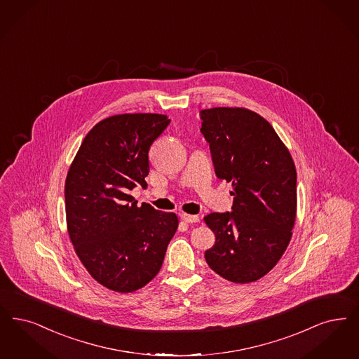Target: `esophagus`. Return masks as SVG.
<instances>
[{
  "instance_id": "34e87169",
  "label": "esophagus",
  "mask_w": 359,
  "mask_h": 359,
  "mask_svg": "<svg viewBox=\"0 0 359 359\" xmlns=\"http://www.w3.org/2000/svg\"><path fill=\"white\" fill-rule=\"evenodd\" d=\"M180 217H182V220H183V222H186V223H198V222L201 220V219H199V216L189 215V214H182Z\"/></svg>"
}]
</instances>
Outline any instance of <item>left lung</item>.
Listing matches in <instances>:
<instances>
[{"label": "left lung", "mask_w": 359, "mask_h": 359, "mask_svg": "<svg viewBox=\"0 0 359 359\" xmlns=\"http://www.w3.org/2000/svg\"><path fill=\"white\" fill-rule=\"evenodd\" d=\"M216 176L232 183L231 212L204 217L216 242L204 258L235 283L269 273L286 251L297 215V171L271 124L244 108L201 111Z\"/></svg>", "instance_id": "8db88e82"}]
</instances>
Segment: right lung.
<instances>
[{
  "instance_id": "add662e5",
  "label": "right lung",
  "mask_w": 359,
  "mask_h": 359,
  "mask_svg": "<svg viewBox=\"0 0 359 359\" xmlns=\"http://www.w3.org/2000/svg\"><path fill=\"white\" fill-rule=\"evenodd\" d=\"M171 120L158 114L108 117L89 130L65 182V211L76 254L100 285L132 292L160 271L177 216L130 195L145 186L148 152Z\"/></svg>"
}]
</instances>
